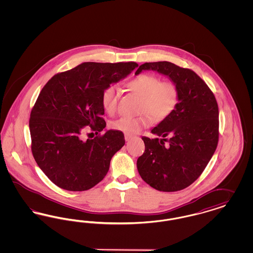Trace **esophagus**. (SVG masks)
<instances>
[{
	"mask_svg": "<svg viewBox=\"0 0 253 253\" xmlns=\"http://www.w3.org/2000/svg\"><path fill=\"white\" fill-rule=\"evenodd\" d=\"M132 137H133V136L131 135V134H127V133H125V140H126V141H129V140H131Z\"/></svg>",
	"mask_w": 253,
	"mask_h": 253,
	"instance_id": "esophagus-1",
	"label": "esophagus"
}]
</instances>
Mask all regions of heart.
<instances>
[{
  "label": "heart",
  "mask_w": 253,
  "mask_h": 253,
  "mask_svg": "<svg viewBox=\"0 0 253 253\" xmlns=\"http://www.w3.org/2000/svg\"><path fill=\"white\" fill-rule=\"evenodd\" d=\"M128 88L141 96L137 117H123L112 122V128L127 134H135L150 126L153 121H165L174 112L178 103V88L170 81H160L153 74H141L128 83ZM119 91L116 85H109L101 94V104L108 114L118 108Z\"/></svg>",
  "instance_id": "obj_1"
}]
</instances>
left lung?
Wrapping results in <instances>:
<instances>
[{
    "mask_svg": "<svg viewBox=\"0 0 253 253\" xmlns=\"http://www.w3.org/2000/svg\"><path fill=\"white\" fill-rule=\"evenodd\" d=\"M144 70L167 76L177 86L179 97L174 112L151 131L162 138L142 136L145 152L136 161L137 169L141 178L157 191H181L201 175L216 150V99L204 81L191 69L169 61L146 62L135 75Z\"/></svg>",
    "mask_w": 253,
    "mask_h": 253,
    "instance_id": "left-lung-1",
    "label": "left lung"
}]
</instances>
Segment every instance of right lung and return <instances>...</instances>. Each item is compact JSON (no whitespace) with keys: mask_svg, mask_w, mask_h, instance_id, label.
I'll list each match as a JSON object with an SVG mask.
<instances>
[{"mask_svg":"<svg viewBox=\"0 0 253 253\" xmlns=\"http://www.w3.org/2000/svg\"><path fill=\"white\" fill-rule=\"evenodd\" d=\"M137 66L132 61L84 62L55 75L42 89L30 114L31 150L55 185L83 192L105 177L112 157L125 144L123 132L108 130L86 140L83 134L87 126L96 134L106 127L102 92Z\"/></svg>","mask_w":253,"mask_h":253,"instance_id":"right-lung-1","label":"right lung"}]
</instances>
